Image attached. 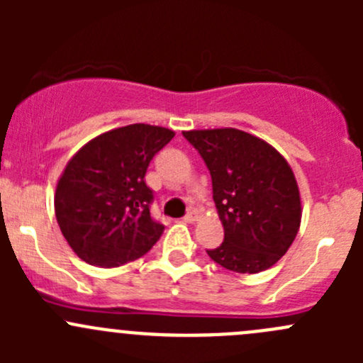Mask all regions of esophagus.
<instances>
[{"instance_id":"1","label":"esophagus","mask_w":363,"mask_h":363,"mask_svg":"<svg viewBox=\"0 0 363 363\" xmlns=\"http://www.w3.org/2000/svg\"><path fill=\"white\" fill-rule=\"evenodd\" d=\"M196 219H199V212H196V211L188 212V214L184 216V221H186V223H195Z\"/></svg>"}]
</instances>
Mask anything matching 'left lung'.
<instances>
[{"mask_svg": "<svg viewBox=\"0 0 363 363\" xmlns=\"http://www.w3.org/2000/svg\"><path fill=\"white\" fill-rule=\"evenodd\" d=\"M212 177L225 240L207 255L225 269L258 274L286 255L302 219L298 184L279 151L235 128L182 131Z\"/></svg>", "mask_w": 363, "mask_h": 363, "instance_id": "1", "label": "left lung"}]
</instances>
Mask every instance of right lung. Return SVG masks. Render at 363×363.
Masks as SVG:
<instances>
[{
  "label": "right lung",
  "instance_id": "add662e5",
  "mask_svg": "<svg viewBox=\"0 0 363 363\" xmlns=\"http://www.w3.org/2000/svg\"><path fill=\"white\" fill-rule=\"evenodd\" d=\"M174 135L168 128L130 124L98 135L68 161L54 208L61 233L80 259L112 269L158 242L164 226L151 218L152 191L144 177Z\"/></svg>",
  "mask_w": 363,
  "mask_h": 363
}]
</instances>
